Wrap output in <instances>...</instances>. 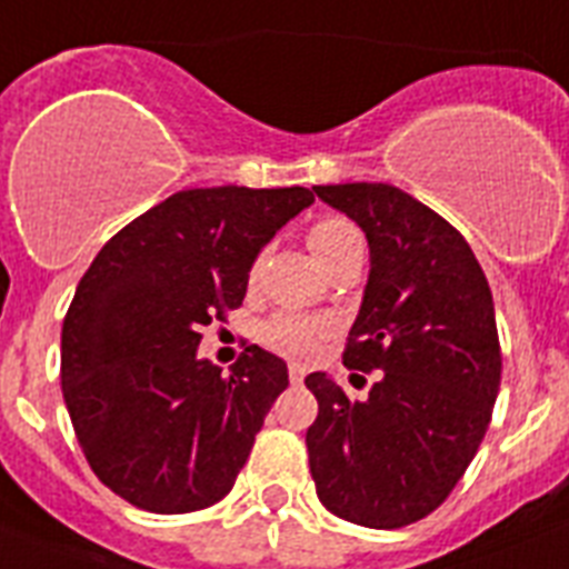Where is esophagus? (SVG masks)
<instances>
[{
    "label": "esophagus",
    "instance_id": "1",
    "mask_svg": "<svg viewBox=\"0 0 569 569\" xmlns=\"http://www.w3.org/2000/svg\"><path fill=\"white\" fill-rule=\"evenodd\" d=\"M288 375H290V383H302V380H305V369L299 363L290 366Z\"/></svg>",
    "mask_w": 569,
    "mask_h": 569
}]
</instances>
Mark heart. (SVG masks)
<instances>
[{"label":"heart","mask_w":569,"mask_h":569,"mask_svg":"<svg viewBox=\"0 0 569 569\" xmlns=\"http://www.w3.org/2000/svg\"><path fill=\"white\" fill-rule=\"evenodd\" d=\"M305 241L326 270L340 264L342 258H349L351 252H363V238H360L358 227L346 218H319L317 223H311ZM258 267H261V261H252L250 281L258 279ZM331 331H335L331 319L284 311L261 322L258 340L281 358L308 360L319 349V342L331 337Z\"/></svg>","instance_id":"obj_1"}]
</instances>
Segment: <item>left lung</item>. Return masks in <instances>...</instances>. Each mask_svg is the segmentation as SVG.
Returning a JSON list of instances; mask_svg holds the SVG:
<instances>
[{
  "instance_id": "1",
  "label": "left lung",
  "mask_w": 569,
  "mask_h": 569,
  "mask_svg": "<svg viewBox=\"0 0 569 569\" xmlns=\"http://www.w3.org/2000/svg\"><path fill=\"white\" fill-rule=\"evenodd\" d=\"M366 232L372 270L342 363L378 372L351 401L326 372L305 445L319 503L369 529H401L448 500L491 421L503 355L495 299L442 214L387 182L313 186Z\"/></svg>"
}]
</instances>
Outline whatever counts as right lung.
I'll return each instance as SVG.
<instances>
[{
	"mask_svg": "<svg viewBox=\"0 0 569 569\" xmlns=\"http://www.w3.org/2000/svg\"><path fill=\"white\" fill-rule=\"evenodd\" d=\"M313 203L290 189L177 191L130 220L78 281L60 383L96 477L136 509L186 515L232 491L288 366L250 346L220 375L200 328L241 308L256 256Z\"/></svg>",
	"mask_w": 569,
	"mask_h": 569,
	"instance_id": "right-lung-1",
	"label": "right lung"
}]
</instances>
